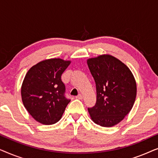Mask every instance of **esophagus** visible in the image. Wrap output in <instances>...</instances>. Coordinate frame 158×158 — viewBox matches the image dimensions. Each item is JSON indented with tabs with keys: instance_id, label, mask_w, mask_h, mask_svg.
I'll use <instances>...</instances> for the list:
<instances>
[{
	"instance_id": "34e87169",
	"label": "esophagus",
	"mask_w": 158,
	"mask_h": 158,
	"mask_svg": "<svg viewBox=\"0 0 158 158\" xmlns=\"http://www.w3.org/2000/svg\"><path fill=\"white\" fill-rule=\"evenodd\" d=\"M75 98H76L77 99H82V98H83V96H82L81 94H79V95H77V96L75 97Z\"/></svg>"
}]
</instances>
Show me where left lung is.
Instances as JSON below:
<instances>
[{
    "label": "left lung",
    "instance_id": "1",
    "mask_svg": "<svg viewBox=\"0 0 158 158\" xmlns=\"http://www.w3.org/2000/svg\"><path fill=\"white\" fill-rule=\"evenodd\" d=\"M96 85V103L88 109L95 124L115 126L132 109L137 83L128 67L117 58L104 54L87 60Z\"/></svg>",
    "mask_w": 158,
    "mask_h": 158
}]
</instances>
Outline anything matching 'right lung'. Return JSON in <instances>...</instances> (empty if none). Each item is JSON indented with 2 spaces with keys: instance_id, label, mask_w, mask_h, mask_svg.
I'll return each instance as SVG.
<instances>
[{
  "instance_id": "right-lung-1",
  "label": "right lung",
  "mask_w": 158,
  "mask_h": 158,
  "mask_svg": "<svg viewBox=\"0 0 158 158\" xmlns=\"http://www.w3.org/2000/svg\"><path fill=\"white\" fill-rule=\"evenodd\" d=\"M70 60L51 58L34 64L27 73L21 88L23 106L36 122L54 124L62 118L70 102L64 96L61 75Z\"/></svg>"
}]
</instances>
